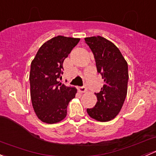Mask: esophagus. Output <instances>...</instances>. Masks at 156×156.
Here are the masks:
<instances>
[{"label":"esophagus","instance_id":"obj_1","mask_svg":"<svg viewBox=\"0 0 156 156\" xmlns=\"http://www.w3.org/2000/svg\"><path fill=\"white\" fill-rule=\"evenodd\" d=\"M78 91L79 93H85L87 91V88L85 87H78Z\"/></svg>","mask_w":156,"mask_h":156}]
</instances>
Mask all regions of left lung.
Listing matches in <instances>:
<instances>
[{"mask_svg":"<svg viewBox=\"0 0 156 156\" xmlns=\"http://www.w3.org/2000/svg\"><path fill=\"white\" fill-rule=\"evenodd\" d=\"M86 44L94 53L97 72L104 84L97 95L94 108H87L90 117L98 122H108L122 109L127 92L128 67L119 49L101 36L85 37Z\"/></svg>","mask_w":156,"mask_h":156,"instance_id":"1","label":"left lung"}]
</instances>
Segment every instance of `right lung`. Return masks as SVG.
Wrapping results in <instances>:
<instances>
[{
	"mask_svg": "<svg viewBox=\"0 0 156 156\" xmlns=\"http://www.w3.org/2000/svg\"><path fill=\"white\" fill-rule=\"evenodd\" d=\"M80 38L58 35L45 42L31 63L29 81L31 103L41 122L55 124L67 115L69 103L77 89L59 83L64 59L78 44Z\"/></svg>",
	"mask_w": 156,
	"mask_h": 156,
	"instance_id": "obj_1",
	"label": "right lung"
}]
</instances>
